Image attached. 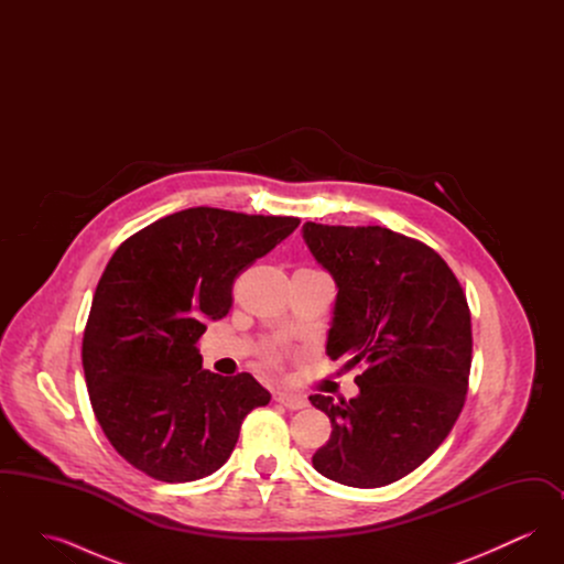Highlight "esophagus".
Segmentation results:
<instances>
[{
    "instance_id": "1",
    "label": "esophagus",
    "mask_w": 564,
    "mask_h": 564,
    "mask_svg": "<svg viewBox=\"0 0 564 564\" xmlns=\"http://www.w3.org/2000/svg\"><path fill=\"white\" fill-rule=\"evenodd\" d=\"M274 400L281 403V405L290 408V410H302V408H306V405H308V400H306L304 395L290 393V391H279V393L274 395Z\"/></svg>"
}]
</instances>
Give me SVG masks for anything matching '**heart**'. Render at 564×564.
<instances>
[{
	"instance_id": "heart-1",
	"label": "heart",
	"mask_w": 564,
	"mask_h": 564,
	"mask_svg": "<svg viewBox=\"0 0 564 564\" xmlns=\"http://www.w3.org/2000/svg\"><path fill=\"white\" fill-rule=\"evenodd\" d=\"M276 355H279V352H276V350H269L270 361H274V359H276Z\"/></svg>"
}]
</instances>
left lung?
<instances>
[{
    "label": "left lung",
    "mask_w": 564,
    "mask_h": 564,
    "mask_svg": "<svg viewBox=\"0 0 564 564\" xmlns=\"http://www.w3.org/2000/svg\"><path fill=\"white\" fill-rule=\"evenodd\" d=\"M304 241L338 285L325 352L361 368L359 395L308 400L332 421L313 467L334 482H398L455 427L471 368V313L430 245L382 226L306 221Z\"/></svg>",
    "instance_id": "left-lung-1"
}]
</instances>
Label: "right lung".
Returning <instances> with one entry per match:
<instances>
[{
	"instance_id": "right-lung-1",
	"label": "right lung",
	"mask_w": 564,
	"mask_h": 564,
	"mask_svg": "<svg viewBox=\"0 0 564 564\" xmlns=\"http://www.w3.org/2000/svg\"><path fill=\"white\" fill-rule=\"evenodd\" d=\"M300 219L192 207L122 242L93 295L82 366L116 453L161 482L217 471L242 419L270 393L247 372L203 370L198 340L232 306V283Z\"/></svg>"
}]
</instances>
